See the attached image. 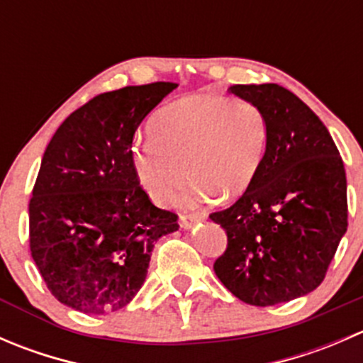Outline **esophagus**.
Here are the masks:
<instances>
[{
  "mask_svg": "<svg viewBox=\"0 0 363 363\" xmlns=\"http://www.w3.org/2000/svg\"><path fill=\"white\" fill-rule=\"evenodd\" d=\"M205 219V214L203 212H189V214H181V226L182 228H191L195 223L199 221H203Z\"/></svg>",
  "mask_w": 363,
  "mask_h": 363,
  "instance_id": "esophagus-1",
  "label": "esophagus"
}]
</instances>
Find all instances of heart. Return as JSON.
<instances>
[{"label":"heart","instance_id":"b5f03b06","mask_svg":"<svg viewBox=\"0 0 363 363\" xmlns=\"http://www.w3.org/2000/svg\"><path fill=\"white\" fill-rule=\"evenodd\" d=\"M267 135L258 105L199 94L161 108L151 121V135L131 147V160L156 203L177 202L189 181V164L196 182L186 203L214 193L228 199L250 188L265 155Z\"/></svg>","mask_w":363,"mask_h":363}]
</instances>
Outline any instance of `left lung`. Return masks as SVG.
<instances>
[{
	"instance_id": "1",
	"label": "left lung",
	"mask_w": 363,
	"mask_h": 363,
	"mask_svg": "<svg viewBox=\"0 0 363 363\" xmlns=\"http://www.w3.org/2000/svg\"><path fill=\"white\" fill-rule=\"evenodd\" d=\"M228 91L262 108L269 135L250 188L208 216L228 239L214 272L250 306L290 302L323 283L346 233V170L320 117L286 87Z\"/></svg>"
}]
</instances>
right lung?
Segmentation results:
<instances>
[{
	"label": "right lung",
	"mask_w": 363,
	"mask_h": 363,
	"mask_svg": "<svg viewBox=\"0 0 363 363\" xmlns=\"http://www.w3.org/2000/svg\"><path fill=\"white\" fill-rule=\"evenodd\" d=\"M174 82L101 93L63 121L43 152L29 200V250L54 298L84 314L133 300L160 237L179 216L151 202L131 160L144 117Z\"/></svg>",
	"instance_id": "add662e5"
}]
</instances>
